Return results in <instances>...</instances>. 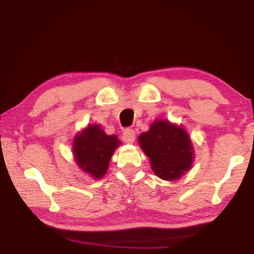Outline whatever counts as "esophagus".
I'll list each match as a JSON object with an SVG mask.
<instances>
[{
  "label": "esophagus",
  "instance_id": "esophagus-1",
  "mask_svg": "<svg viewBox=\"0 0 254 254\" xmlns=\"http://www.w3.org/2000/svg\"><path fill=\"white\" fill-rule=\"evenodd\" d=\"M122 139H123L124 142L133 143V142H134V140H135V132L133 131L132 128H127V130L123 132Z\"/></svg>",
  "mask_w": 254,
  "mask_h": 254
}]
</instances>
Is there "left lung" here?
Instances as JSON below:
<instances>
[{"instance_id": "left-lung-1", "label": "left lung", "mask_w": 254, "mask_h": 254, "mask_svg": "<svg viewBox=\"0 0 254 254\" xmlns=\"http://www.w3.org/2000/svg\"><path fill=\"white\" fill-rule=\"evenodd\" d=\"M137 141L159 178L179 179L191 168L194 147L190 136L182 126L157 119L151 123L149 131L141 133Z\"/></svg>"}]
</instances>
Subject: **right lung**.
Instances as JSON below:
<instances>
[{
  "mask_svg": "<svg viewBox=\"0 0 254 254\" xmlns=\"http://www.w3.org/2000/svg\"><path fill=\"white\" fill-rule=\"evenodd\" d=\"M121 141L118 135L106 134L100 124H88L76 133L72 140V154L75 162L84 173L94 179L104 177L111 158Z\"/></svg>",
  "mask_w": 254,
  "mask_h": 254,
  "instance_id": "1",
  "label": "right lung"
}]
</instances>
